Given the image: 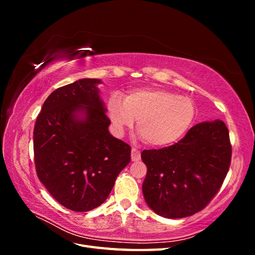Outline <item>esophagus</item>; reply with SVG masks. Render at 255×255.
<instances>
[{
  "label": "esophagus",
  "instance_id": "1",
  "mask_svg": "<svg viewBox=\"0 0 255 255\" xmlns=\"http://www.w3.org/2000/svg\"><path fill=\"white\" fill-rule=\"evenodd\" d=\"M130 156H132V160L133 161H138L140 160V152L136 150L135 148L132 149V154H130Z\"/></svg>",
  "mask_w": 255,
  "mask_h": 255
}]
</instances>
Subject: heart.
Masks as SVG:
<instances>
[{"mask_svg": "<svg viewBox=\"0 0 255 255\" xmlns=\"http://www.w3.org/2000/svg\"><path fill=\"white\" fill-rule=\"evenodd\" d=\"M107 115L114 132L125 133L137 119V129L152 146H166L176 142L187 132L195 119L192 100L160 88L130 90L125 101L113 95L107 102Z\"/></svg>", "mask_w": 255, "mask_h": 255, "instance_id": "obj_1", "label": "heart"}]
</instances>
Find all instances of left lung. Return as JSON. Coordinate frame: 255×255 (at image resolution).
Returning <instances> with one entry per match:
<instances>
[{"label":"left lung","instance_id":"8db88e82","mask_svg":"<svg viewBox=\"0 0 255 255\" xmlns=\"http://www.w3.org/2000/svg\"><path fill=\"white\" fill-rule=\"evenodd\" d=\"M231 155L229 130L219 119L198 123L173 145L142 151L146 204L170 219L203 210L225 181Z\"/></svg>","mask_w":255,"mask_h":255}]
</instances>
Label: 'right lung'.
I'll return each instance as SVG.
<instances>
[{"label":"right lung","mask_w":255,"mask_h":255,"mask_svg":"<svg viewBox=\"0 0 255 255\" xmlns=\"http://www.w3.org/2000/svg\"><path fill=\"white\" fill-rule=\"evenodd\" d=\"M99 79H82L53 91L34 128L37 175L58 203L88 212L111 194L130 160V146L109 130Z\"/></svg>","instance_id":"add662e5"}]
</instances>
